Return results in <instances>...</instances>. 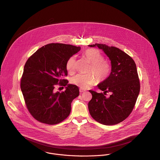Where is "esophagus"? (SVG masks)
<instances>
[{"label": "esophagus", "instance_id": "esophagus-1", "mask_svg": "<svg viewBox=\"0 0 160 160\" xmlns=\"http://www.w3.org/2000/svg\"><path fill=\"white\" fill-rule=\"evenodd\" d=\"M85 91H86V90H85V89H81V88L79 89V92H81V93Z\"/></svg>", "mask_w": 160, "mask_h": 160}]
</instances>
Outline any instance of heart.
Wrapping results in <instances>:
<instances>
[{
  "instance_id": "b5f03b06",
  "label": "heart",
  "mask_w": 160,
  "mask_h": 160,
  "mask_svg": "<svg viewBox=\"0 0 160 160\" xmlns=\"http://www.w3.org/2000/svg\"><path fill=\"white\" fill-rule=\"evenodd\" d=\"M82 56L90 63L88 71L94 74L91 72L78 74L71 79V82L73 84L82 89H87L95 84L97 80L98 82H102L108 78L111 71L110 64L108 61L104 60L103 55L98 50L88 49L83 53ZM66 68L69 73L74 72L76 70V58L74 56H72L68 60Z\"/></svg>"
}]
</instances>
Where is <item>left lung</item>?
Segmentation results:
<instances>
[{
    "mask_svg": "<svg viewBox=\"0 0 160 160\" xmlns=\"http://www.w3.org/2000/svg\"><path fill=\"white\" fill-rule=\"evenodd\" d=\"M111 60L110 76L98 84L104 92L90 90L92 98L88 103L89 113L97 122L104 125H114L126 119L132 112L140 92V81L134 60L119 48L103 44H95ZM111 95L106 97L105 94Z\"/></svg>",
    "mask_w": 160,
    "mask_h": 160,
    "instance_id": "1",
    "label": "left lung"
}]
</instances>
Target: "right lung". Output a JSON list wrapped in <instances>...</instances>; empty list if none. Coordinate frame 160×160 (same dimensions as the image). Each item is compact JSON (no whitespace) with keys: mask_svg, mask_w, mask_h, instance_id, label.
<instances>
[{"mask_svg":"<svg viewBox=\"0 0 160 160\" xmlns=\"http://www.w3.org/2000/svg\"><path fill=\"white\" fill-rule=\"evenodd\" d=\"M80 49L69 44L51 43L39 48L26 61L20 87L28 111L38 121L53 125L69 115L71 102L79 96V91L62 77L68 75V60ZM57 85L68 87L65 92H55Z\"/></svg>","mask_w":160,"mask_h":160,"instance_id":"add662e5","label":"right lung"}]
</instances>
